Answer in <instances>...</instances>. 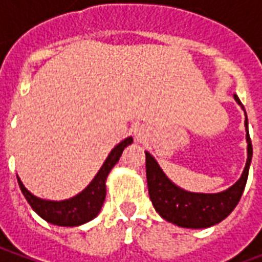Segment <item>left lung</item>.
I'll list each match as a JSON object with an SVG mask.
<instances>
[{
    "label": "left lung",
    "instance_id": "1",
    "mask_svg": "<svg viewBox=\"0 0 262 262\" xmlns=\"http://www.w3.org/2000/svg\"><path fill=\"white\" fill-rule=\"evenodd\" d=\"M236 102L240 105L246 114V109L234 95ZM246 140H247V163L244 167L238 181L229 189L217 193L189 192L168 180L159 163L151 154L146 151V176H147L148 195L153 202L154 209L159 214L172 225L187 229H205L217 225L226 219L236 208L243 195L247 182L250 163L253 157V144L248 133V120L246 114Z\"/></svg>",
    "mask_w": 262,
    "mask_h": 262
}]
</instances>
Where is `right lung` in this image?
<instances>
[{
  "instance_id": "1",
  "label": "right lung",
  "mask_w": 262,
  "mask_h": 262,
  "mask_svg": "<svg viewBox=\"0 0 262 262\" xmlns=\"http://www.w3.org/2000/svg\"><path fill=\"white\" fill-rule=\"evenodd\" d=\"M132 142H133L132 137H126L125 140H122L118 146H115L106 160L103 161L102 167L99 168L97 176L94 177V180L88 184V187L70 199H64V201L40 199L29 192L19 180V177H16L20 191L25 195L26 201L29 202L32 209L49 223L56 226H64V227L84 225L94 217H97L99 213L105 196H106L105 182H106L108 174L114 168V165L119 161L126 146H129Z\"/></svg>"
}]
</instances>
